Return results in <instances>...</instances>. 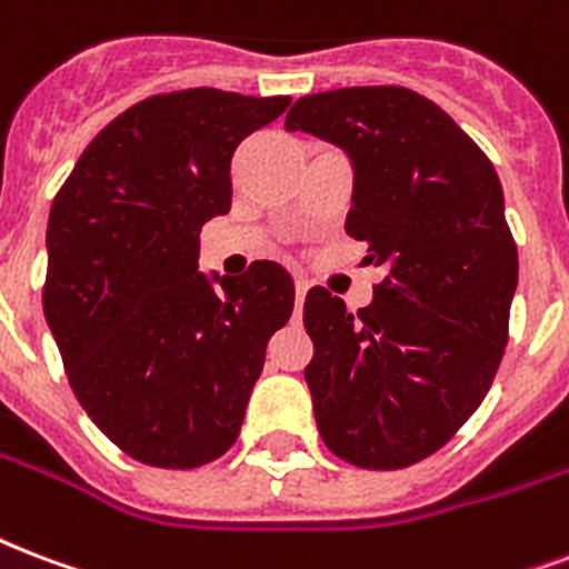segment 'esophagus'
I'll return each mask as SVG.
<instances>
[{
    "mask_svg": "<svg viewBox=\"0 0 569 569\" xmlns=\"http://www.w3.org/2000/svg\"><path fill=\"white\" fill-rule=\"evenodd\" d=\"M303 298H307V280H295V313H301L303 307Z\"/></svg>",
    "mask_w": 569,
    "mask_h": 569,
    "instance_id": "esophagus-1",
    "label": "esophagus"
}]
</instances>
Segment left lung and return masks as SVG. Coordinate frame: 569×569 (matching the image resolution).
<instances>
[{
    "label": "left lung",
    "instance_id": "1",
    "mask_svg": "<svg viewBox=\"0 0 569 569\" xmlns=\"http://www.w3.org/2000/svg\"><path fill=\"white\" fill-rule=\"evenodd\" d=\"M286 130L349 154L346 232L385 268L358 313L325 286L307 292L319 436L358 468L415 466L475 415L505 355L519 259L501 181L439 103L402 86L298 98Z\"/></svg>",
    "mask_w": 569,
    "mask_h": 569
}]
</instances>
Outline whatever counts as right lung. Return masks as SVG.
Segmentation results:
<instances>
[{
  "label": "right lung",
  "instance_id": "obj_1",
  "mask_svg": "<svg viewBox=\"0 0 569 569\" xmlns=\"http://www.w3.org/2000/svg\"><path fill=\"white\" fill-rule=\"evenodd\" d=\"M289 101L146 98L89 142L53 199L43 316L86 415L146 466L199 468L236 445L268 340L292 316L277 262L199 271V232L232 206V154Z\"/></svg>",
  "mask_w": 569,
  "mask_h": 569
}]
</instances>
